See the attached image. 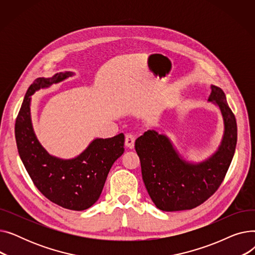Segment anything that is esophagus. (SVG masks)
Returning a JSON list of instances; mask_svg holds the SVG:
<instances>
[{
	"label": "esophagus",
	"mask_w": 255,
	"mask_h": 255,
	"mask_svg": "<svg viewBox=\"0 0 255 255\" xmlns=\"http://www.w3.org/2000/svg\"><path fill=\"white\" fill-rule=\"evenodd\" d=\"M134 142H135V136L132 134H127L125 138V145L129 149L134 148Z\"/></svg>",
	"instance_id": "obj_1"
}]
</instances>
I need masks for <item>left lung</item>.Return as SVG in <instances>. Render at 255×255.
I'll return each mask as SVG.
<instances>
[{"label":"left lung","mask_w":255,"mask_h":255,"mask_svg":"<svg viewBox=\"0 0 255 255\" xmlns=\"http://www.w3.org/2000/svg\"><path fill=\"white\" fill-rule=\"evenodd\" d=\"M211 91L209 100L219 106L223 116L224 135L218 151L205 162H186L169 139L155 130L145 131L135 140L143 183L159 210H191L204 204L218 190L229 170L238 137L236 117L224 92L215 86Z\"/></svg>","instance_id":"obj_1"}]
</instances>
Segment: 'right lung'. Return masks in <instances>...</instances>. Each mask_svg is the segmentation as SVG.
Masks as SVG:
<instances>
[{
    "label": "right lung",
    "mask_w": 255,
    "mask_h": 255,
    "mask_svg": "<svg viewBox=\"0 0 255 255\" xmlns=\"http://www.w3.org/2000/svg\"><path fill=\"white\" fill-rule=\"evenodd\" d=\"M72 73L37 78L29 87L15 122L18 154L37 189L62 208L83 211L95 204L116 160L124 153L123 133L93 140L78 157L62 160L50 156L37 140L30 117L31 95L40 88L62 82Z\"/></svg>",
    "instance_id": "right-lung-1"
}]
</instances>
